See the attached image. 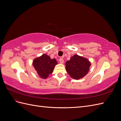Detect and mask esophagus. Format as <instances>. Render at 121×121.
Returning a JSON list of instances; mask_svg holds the SVG:
<instances>
[{"mask_svg":"<svg viewBox=\"0 0 121 121\" xmlns=\"http://www.w3.org/2000/svg\"><path fill=\"white\" fill-rule=\"evenodd\" d=\"M60 64H63L64 62V60H63V58H60Z\"/></svg>","mask_w":121,"mask_h":121,"instance_id":"obj_1","label":"esophagus"}]
</instances>
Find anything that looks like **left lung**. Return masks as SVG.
Returning <instances> with one entry per match:
<instances>
[{
	"label": "left lung",
	"instance_id": "obj_1",
	"mask_svg": "<svg viewBox=\"0 0 121 121\" xmlns=\"http://www.w3.org/2000/svg\"><path fill=\"white\" fill-rule=\"evenodd\" d=\"M90 61L86 58L75 54L65 63V69L71 78L79 80L85 76L89 71Z\"/></svg>",
	"mask_w": 121,
	"mask_h": 121
}]
</instances>
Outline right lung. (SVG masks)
Listing matches in <instances>:
<instances>
[{"label": "right lung", "mask_w": 121, "mask_h": 121, "mask_svg": "<svg viewBox=\"0 0 121 121\" xmlns=\"http://www.w3.org/2000/svg\"><path fill=\"white\" fill-rule=\"evenodd\" d=\"M57 64L55 58L52 59L46 54L35 58L33 61V65L38 75L40 78L44 79L52 74L55 66Z\"/></svg>", "instance_id": "1"}]
</instances>
